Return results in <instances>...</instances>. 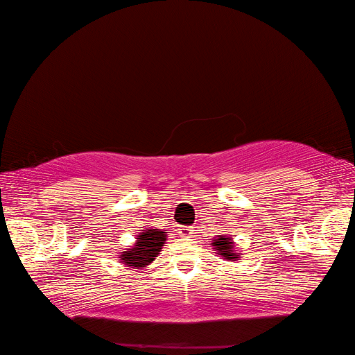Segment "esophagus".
<instances>
[{
	"instance_id": "esophagus-1",
	"label": "esophagus",
	"mask_w": 355,
	"mask_h": 355,
	"mask_svg": "<svg viewBox=\"0 0 355 355\" xmlns=\"http://www.w3.org/2000/svg\"><path fill=\"white\" fill-rule=\"evenodd\" d=\"M192 232H193L192 227H186V225H182V227L178 229V233H180V235H182V236H189Z\"/></svg>"
}]
</instances>
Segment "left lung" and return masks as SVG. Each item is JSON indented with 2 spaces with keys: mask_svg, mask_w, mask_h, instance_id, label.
I'll use <instances>...</instances> for the list:
<instances>
[{
  "mask_svg": "<svg viewBox=\"0 0 355 355\" xmlns=\"http://www.w3.org/2000/svg\"><path fill=\"white\" fill-rule=\"evenodd\" d=\"M214 245L218 252H220V254L223 256V258L225 259H238L236 253H233V243L232 239L227 238V236H218V239L214 241Z\"/></svg>",
  "mask_w": 355,
  "mask_h": 355,
  "instance_id": "1",
  "label": "left lung"
}]
</instances>
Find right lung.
I'll return each instance as SVG.
<instances>
[{
  "instance_id": "right-lung-1",
  "label": "right lung",
  "mask_w": 355,
  "mask_h": 355,
  "mask_svg": "<svg viewBox=\"0 0 355 355\" xmlns=\"http://www.w3.org/2000/svg\"><path fill=\"white\" fill-rule=\"evenodd\" d=\"M166 241V232L158 230V229H150L146 232H141L137 243L131 248V250L123 252L120 254L123 263L130 267H145L149 262H153L160 248L163 247Z\"/></svg>"
}]
</instances>
